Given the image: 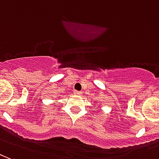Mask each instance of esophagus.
Segmentation results:
<instances>
[{"instance_id": "34e87169", "label": "esophagus", "mask_w": 159, "mask_h": 159, "mask_svg": "<svg viewBox=\"0 0 159 159\" xmlns=\"http://www.w3.org/2000/svg\"><path fill=\"white\" fill-rule=\"evenodd\" d=\"M74 94H75V95H80L81 92L78 91H74Z\"/></svg>"}]
</instances>
